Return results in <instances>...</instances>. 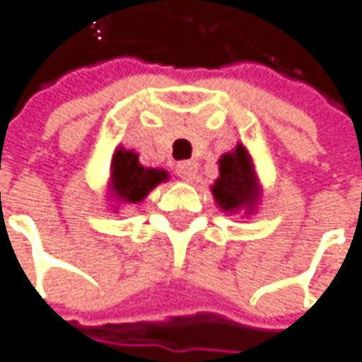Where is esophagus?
Listing matches in <instances>:
<instances>
[{
    "instance_id": "esophagus-1",
    "label": "esophagus",
    "mask_w": 362,
    "mask_h": 362,
    "mask_svg": "<svg viewBox=\"0 0 362 362\" xmlns=\"http://www.w3.org/2000/svg\"><path fill=\"white\" fill-rule=\"evenodd\" d=\"M175 173L182 180H193L197 175V163L195 160H182L175 165Z\"/></svg>"
}]
</instances>
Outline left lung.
Listing matches in <instances>:
<instances>
[{
    "label": "left lung",
    "instance_id": "obj_1",
    "mask_svg": "<svg viewBox=\"0 0 362 362\" xmlns=\"http://www.w3.org/2000/svg\"><path fill=\"white\" fill-rule=\"evenodd\" d=\"M218 173L221 175L212 187L216 204L223 210H238L245 206L253 210V204L257 199V187L247 150L238 146L234 152L225 154L218 160Z\"/></svg>",
    "mask_w": 362,
    "mask_h": 362
}]
</instances>
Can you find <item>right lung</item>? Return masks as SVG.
Wrapping results in <instances>:
<instances>
[{
	"label": "right lung",
	"mask_w": 362,
	"mask_h": 362,
	"mask_svg": "<svg viewBox=\"0 0 362 362\" xmlns=\"http://www.w3.org/2000/svg\"><path fill=\"white\" fill-rule=\"evenodd\" d=\"M167 180L163 169H146L131 150H117L111 163V195L126 204H139L158 182Z\"/></svg>",
	"instance_id": "right-lung-1"
}]
</instances>
